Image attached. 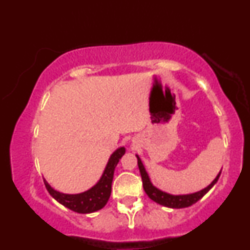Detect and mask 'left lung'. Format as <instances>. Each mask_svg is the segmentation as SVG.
Instances as JSON below:
<instances>
[{
	"instance_id": "1",
	"label": "left lung",
	"mask_w": 250,
	"mask_h": 250,
	"mask_svg": "<svg viewBox=\"0 0 250 250\" xmlns=\"http://www.w3.org/2000/svg\"><path fill=\"white\" fill-rule=\"evenodd\" d=\"M136 157H137V166H139L140 173H141V177H142L143 189H145L146 194H147L149 199L153 200L154 202L159 203V205L165 206V207H168V208L180 209V208L190 207L191 205H194V203H196L197 201L202 199V197L214 187V185L217 182V180H219L220 174H221L220 171V173L217 174V176L214 179L213 182H211L208 187L203 188L202 190L196 191V193H193V194L173 195V194L166 193V191H163L161 189L156 188L155 186H153L150 179H149L148 173L146 171V168L145 166H143L141 159L139 157V155H136Z\"/></svg>"
}]
</instances>
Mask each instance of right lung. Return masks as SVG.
<instances>
[{
  "label": "right lung",
  "mask_w": 250,
  "mask_h": 250,
  "mask_svg": "<svg viewBox=\"0 0 250 250\" xmlns=\"http://www.w3.org/2000/svg\"><path fill=\"white\" fill-rule=\"evenodd\" d=\"M125 148L120 147L117 148L113 154L109 157L107 166H105L104 171H103L101 179L95 186H93L88 190L83 191L80 194H64L60 193L55 190L54 188L50 187L49 183L44 181V185L47 190L49 191L51 196L55 199L57 202L67 207L70 210L75 211L80 214H89L94 213V211L100 210L107 205L109 197L111 194V183H113L114 171L115 167L119 163L120 159L125 155Z\"/></svg>",
  "instance_id": "add662e5"
}]
</instances>
